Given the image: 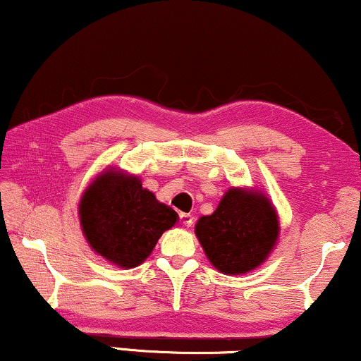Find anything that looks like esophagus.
Segmentation results:
<instances>
[{
  "mask_svg": "<svg viewBox=\"0 0 361 361\" xmlns=\"http://www.w3.org/2000/svg\"><path fill=\"white\" fill-rule=\"evenodd\" d=\"M180 221L185 226H192V224H194V216H192L190 214H180Z\"/></svg>",
  "mask_w": 361,
  "mask_h": 361,
  "instance_id": "34e87169",
  "label": "esophagus"
}]
</instances>
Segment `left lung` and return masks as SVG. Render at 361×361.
<instances>
[{"label": "left lung", "mask_w": 361, "mask_h": 361, "mask_svg": "<svg viewBox=\"0 0 361 361\" xmlns=\"http://www.w3.org/2000/svg\"><path fill=\"white\" fill-rule=\"evenodd\" d=\"M195 235L216 269L243 274L268 258L279 235L278 215L266 197L230 189L214 214L200 216Z\"/></svg>", "instance_id": "left-lung-1"}]
</instances>
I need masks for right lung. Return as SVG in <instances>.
<instances>
[{
  "label": "right lung",
  "instance_id": "add662e5",
  "mask_svg": "<svg viewBox=\"0 0 361 361\" xmlns=\"http://www.w3.org/2000/svg\"><path fill=\"white\" fill-rule=\"evenodd\" d=\"M78 214L92 248L121 268L141 264L161 235L179 221L177 212L142 189L137 177L116 171L92 182Z\"/></svg>",
  "mask_w": 361,
  "mask_h": 361
}]
</instances>
